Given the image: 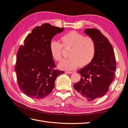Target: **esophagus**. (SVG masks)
I'll list each match as a JSON object with an SVG mask.
<instances>
[{"label":"esophagus","mask_w":128,"mask_h":128,"mask_svg":"<svg viewBox=\"0 0 128 128\" xmlns=\"http://www.w3.org/2000/svg\"><path fill=\"white\" fill-rule=\"evenodd\" d=\"M66 72V73H68V74H72V73H73L74 72H72V71H67V72Z\"/></svg>","instance_id":"34e87169"}]
</instances>
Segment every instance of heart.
I'll return each mask as SVG.
<instances>
[{"label": "heart", "mask_w": 128, "mask_h": 128, "mask_svg": "<svg viewBox=\"0 0 128 128\" xmlns=\"http://www.w3.org/2000/svg\"><path fill=\"white\" fill-rule=\"evenodd\" d=\"M62 44L52 40L50 42L49 49L52 57L55 60L60 61L64 49H70L69 58L60 62L58 64L59 69L64 70L76 69L79 65L81 66H88L93 60L96 55V44L95 40L89 36L76 30L67 32L60 38Z\"/></svg>", "instance_id": "1"}]
</instances>
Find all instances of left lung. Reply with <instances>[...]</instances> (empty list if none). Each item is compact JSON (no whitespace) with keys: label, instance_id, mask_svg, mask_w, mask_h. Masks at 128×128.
<instances>
[{"label":"left lung","instance_id":"1","mask_svg":"<svg viewBox=\"0 0 128 128\" xmlns=\"http://www.w3.org/2000/svg\"><path fill=\"white\" fill-rule=\"evenodd\" d=\"M85 32L96 41V55L90 64L78 71L82 78L74 88L79 95L92 101L109 90L115 77L116 60L112 44L99 30L88 28Z\"/></svg>","mask_w":128,"mask_h":128}]
</instances>
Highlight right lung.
<instances>
[{
  "instance_id": "add662e5",
  "label": "right lung",
  "mask_w": 128,
  "mask_h": 128,
  "mask_svg": "<svg viewBox=\"0 0 128 128\" xmlns=\"http://www.w3.org/2000/svg\"><path fill=\"white\" fill-rule=\"evenodd\" d=\"M64 28L45 23L32 30L20 46L15 70L20 89L31 98L42 99L50 93L57 76L64 71L56 69L49 45Z\"/></svg>"
}]
</instances>
